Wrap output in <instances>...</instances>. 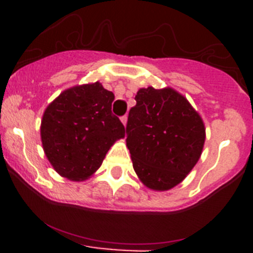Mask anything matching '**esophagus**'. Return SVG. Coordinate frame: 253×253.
<instances>
[{"instance_id": "obj_1", "label": "esophagus", "mask_w": 253, "mask_h": 253, "mask_svg": "<svg viewBox=\"0 0 253 253\" xmlns=\"http://www.w3.org/2000/svg\"><path fill=\"white\" fill-rule=\"evenodd\" d=\"M120 120H122V123L124 125H126V123H128V116L126 115H124V116H122V118H120Z\"/></svg>"}]
</instances>
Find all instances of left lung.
Listing matches in <instances>:
<instances>
[{"label":"left lung","instance_id":"8db88e82","mask_svg":"<svg viewBox=\"0 0 253 253\" xmlns=\"http://www.w3.org/2000/svg\"><path fill=\"white\" fill-rule=\"evenodd\" d=\"M129 111L126 147L142 184L166 191L185 180L202 156L205 125L184 95L171 87L139 88Z\"/></svg>","mask_w":253,"mask_h":253}]
</instances>
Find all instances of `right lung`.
<instances>
[{"mask_svg": "<svg viewBox=\"0 0 253 253\" xmlns=\"http://www.w3.org/2000/svg\"><path fill=\"white\" fill-rule=\"evenodd\" d=\"M115 96L100 82L67 88L46 106L40 125L44 153L62 177L84 181L101 166L107 151L125 137L111 113Z\"/></svg>", "mask_w": 253, "mask_h": 253, "instance_id": "1", "label": "right lung"}]
</instances>
